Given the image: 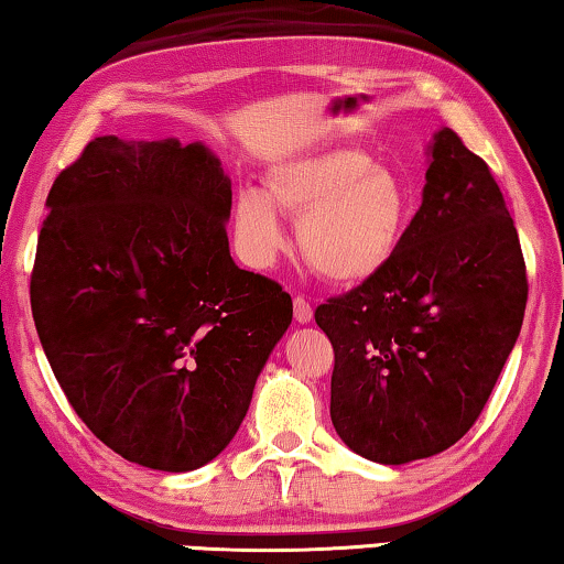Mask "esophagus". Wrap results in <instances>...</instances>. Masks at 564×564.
Segmentation results:
<instances>
[{"instance_id": "34e87169", "label": "esophagus", "mask_w": 564, "mask_h": 564, "mask_svg": "<svg viewBox=\"0 0 564 564\" xmlns=\"http://www.w3.org/2000/svg\"><path fill=\"white\" fill-rule=\"evenodd\" d=\"M292 307H295V321L297 323H310L313 321V307H310V302L305 297H295L292 300Z\"/></svg>"}]
</instances>
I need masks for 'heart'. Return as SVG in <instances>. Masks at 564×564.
<instances>
[{"instance_id": "obj_1", "label": "heart", "mask_w": 564, "mask_h": 564, "mask_svg": "<svg viewBox=\"0 0 564 564\" xmlns=\"http://www.w3.org/2000/svg\"><path fill=\"white\" fill-rule=\"evenodd\" d=\"M300 218L297 243L317 274L358 284L379 274L412 221V191L394 167L354 147L284 160L267 173V195L236 193L231 224L241 257L269 267L288 243L280 215Z\"/></svg>"}]
</instances>
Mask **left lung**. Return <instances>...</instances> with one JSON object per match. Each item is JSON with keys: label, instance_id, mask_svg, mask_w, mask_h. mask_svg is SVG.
Instances as JSON below:
<instances>
[{"label": "left lung", "instance_id": "left-lung-1", "mask_svg": "<svg viewBox=\"0 0 564 564\" xmlns=\"http://www.w3.org/2000/svg\"><path fill=\"white\" fill-rule=\"evenodd\" d=\"M422 206L389 264L315 310L330 338V420L366 460L402 465L473 427L519 338L527 267L491 170L443 127Z\"/></svg>", "mask_w": 564, "mask_h": 564}]
</instances>
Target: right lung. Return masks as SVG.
Returning a JSON list of instances; mask_svg holds the SVG:
<instances>
[{"instance_id": "right-lung-1", "label": "right lung", "mask_w": 564, "mask_h": 564, "mask_svg": "<svg viewBox=\"0 0 564 564\" xmlns=\"http://www.w3.org/2000/svg\"><path fill=\"white\" fill-rule=\"evenodd\" d=\"M45 206L30 305L70 406L129 463H210L292 323L288 292L231 259L221 160L173 137H96Z\"/></svg>"}]
</instances>
